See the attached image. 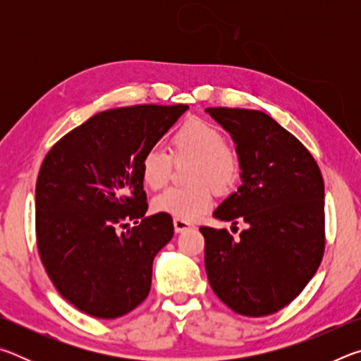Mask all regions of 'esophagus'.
Here are the masks:
<instances>
[{
    "instance_id": "esophagus-1",
    "label": "esophagus",
    "mask_w": 361,
    "mask_h": 361,
    "mask_svg": "<svg viewBox=\"0 0 361 361\" xmlns=\"http://www.w3.org/2000/svg\"><path fill=\"white\" fill-rule=\"evenodd\" d=\"M173 228H175V232H185V231H188V229H191L192 226L189 224V223H186V221H183V219H178V218H175L173 219Z\"/></svg>"
}]
</instances>
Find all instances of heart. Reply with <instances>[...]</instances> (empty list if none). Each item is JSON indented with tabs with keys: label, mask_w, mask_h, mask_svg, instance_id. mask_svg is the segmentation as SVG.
Returning <instances> with one entry per match:
<instances>
[{
	"label": "heart",
	"mask_w": 361,
	"mask_h": 361,
	"mask_svg": "<svg viewBox=\"0 0 361 361\" xmlns=\"http://www.w3.org/2000/svg\"><path fill=\"white\" fill-rule=\"evenodd\" d=\"M170 154L175 162L192 161L188 180L192 186L169 188L156 195L152 209L183 221H195L212 209L213 191L229 192L239 180L240 161L237 151L226 143L223 132L204 119H189L170 138ZM171 157V158H172ZM169 152L151 148L140 162L142 180L151 189L169 183L173 161Z\"/></svg>",
	"instance_id": "1"
}]
</instances>
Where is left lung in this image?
<instances>
[{"label":"left lung","instance_id":"obj_1","mask_svg":"<svg viewBox=\"0 0 361 361\" xmlns=\"http://www.w3.org/2000/svg\"><path fill=\"white\" fill-rule=\"evenodd\" d=\"M231 133L242 185L213 212L248 224L234 240L202 226L212 290L234 312L264 317L288 305L319 269L325 252V185L307 148L256 109L207 108Z\"/></svg>","mask_w":361,"mask_h":361}]
</instances>
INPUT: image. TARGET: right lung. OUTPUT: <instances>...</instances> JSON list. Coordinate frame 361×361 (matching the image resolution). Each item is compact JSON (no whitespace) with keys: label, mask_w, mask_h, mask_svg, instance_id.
<instances>
[{"label":"right lung","mask_w":361,"mask_h":361,"mask_svg":"<svg viewBox=\"0 0 361 361\" xmlns=\"http://www.w3.org/2000/svg\"><path fill=\"white\" fill-rule=\"evenodd\" d=\"M186 109L135 105L102 111L60 138L42 161L38 252L54 286L81 312L118 319L148 296L152 261L173 237V221L164 213L145 216L140 162ZM126 219L137 226L119 233Z\"/></svg>","instance_id":"right-lung-1"}]
</instances>
